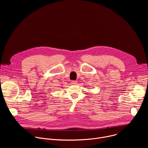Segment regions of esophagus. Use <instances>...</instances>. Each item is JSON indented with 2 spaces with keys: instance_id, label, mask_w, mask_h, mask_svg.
Listing matches in <instances>:
<instances>
[{
  "instance_id": "1",
  "label": "esophagus",
  "mask_w": 148,
  "mask_h": 148,
  "mask_svg": "<svg viewBox=\"0 0 148 148\" xmlns=\"http://www.w3.org/2000/svg\"><path fill=\"white\" fill-rule=\"evenodd\" d=\"M71 84H73V85H76V84H77V81H72Z\"/></svg>"
}]
</instances>
